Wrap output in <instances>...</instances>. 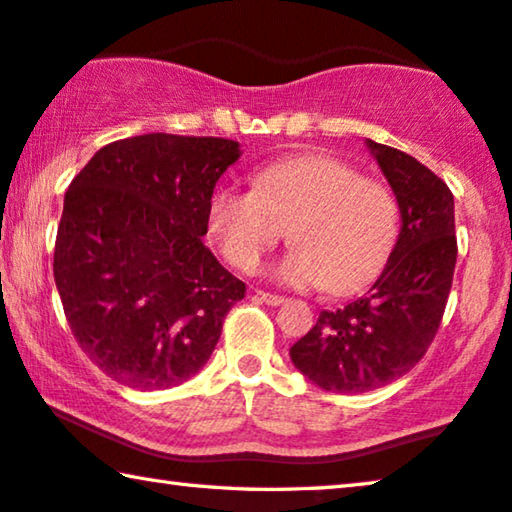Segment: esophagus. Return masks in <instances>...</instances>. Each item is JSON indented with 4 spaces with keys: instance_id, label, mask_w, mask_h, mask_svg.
<instances>
[{
    "instance_id": "1",
    "label": "esophagus",
    "mask_w": 512,
    "mask_h": 512,
    "mask_svg": "<svg viewBox=\"0 0 512 512\" xmlns=\"http://www.w3.org/2000/svg\"><path fill=\"white\" fill-rule=\"evenodd\" d=\"M256 297L258 300H263L265 304H270V306H279V304H283L286 300H283L281 295H272V293H265V290H256Z\"/></svg>"
}]
</instances>
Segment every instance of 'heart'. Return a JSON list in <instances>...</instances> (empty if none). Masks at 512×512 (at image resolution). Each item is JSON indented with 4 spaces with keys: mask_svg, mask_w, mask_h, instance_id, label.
<instances>
[{
    "mask_svg": "<svg viewBox=\"0 0 512 512\" xmlns=\"http://www.w3.org/2000/svg\"><path fill=\"white\" fill-rule=\"evenodd\" d=\"M208 224L238 270H254L288 226L293 249L270 267L272 277L290 288L350 293L387 261L398 233V201L387 185L359 176L348 162L306 153L265 164L254 174V190L217 187Z\"/></svg>",
    "mask_w": 512,
    "mask_h": 512,
    "instance_id": "1",
    "label": "heart"
}]
</instances>
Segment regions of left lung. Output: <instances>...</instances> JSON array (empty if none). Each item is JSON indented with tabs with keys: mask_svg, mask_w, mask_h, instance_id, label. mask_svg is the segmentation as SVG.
<instances>
[{
	"mask_svg": "<svg viewBox=\"0 0 512 512\" xmlns=\"http://www.w3.org/2000/svg\"><path fill=\"white\" fill-rule=\"evenodd\" d=\"M398 201L400 233L371 288L290 348L306 380L334 393L380 389L419 364L442 322L458 242L453 194L419 160L366 139Z\"/></svg>",
	"mask_w": 512,
	"mask_h": 512,
	"instance_id": "8db88e82",
	"label": "left lung"
}]
</instances>
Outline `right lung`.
<instances>
[{"instance_id":"right-lung-1","label":"right lung","mask_w":512,"mask_h":512,"mask_svg":"<svg viewBox=\"0 0 512 512\" xmlns=\"http://www.w3.org/2000/svg\"><path fill=\"white\" fill-rule=\"evenodd\" d=\"M240 155L231 139L151 132L102 146L70 183L54 283L84 355L123 387L190 380L245 297L201 240L217 180Z\"/></svg>"}]
</instances>
